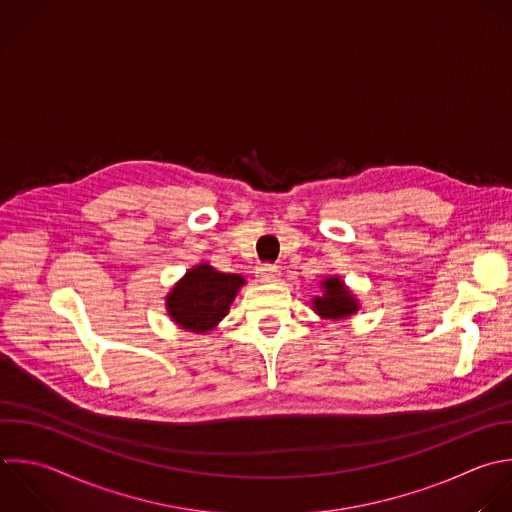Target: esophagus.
Wrapping results in <instances>:
<instances>
[{"instance_id":"obj_1","label":"esophagus","mask_w":512,"mask_h":512,"mask_svg":"<svg viewBox=\"0 0 512 512\" xmlns=\"http://www.w3.org/2000/svg\"><path fill=\"white\" fill-rule=\"evenodd\" d=\"M256 276L260 278V282H276L280 278V270L274 264H262L258 266Z\"/></svg>"}]
</instances>
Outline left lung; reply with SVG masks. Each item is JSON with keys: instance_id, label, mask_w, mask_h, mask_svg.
Returning a JSON list of instances; mask_svg holds the SVG:
<instances>
[{"instance_id": "left-lung-1", "label": "left lung", "mask_w": 512, "mask_h": 512, "mask_svg": "<svg viewBox=\"0 0 512 512\" xmlns=\"http://www.w3.org/2000/svg\"><path fill=\"white\" fill-rule=\"evenodd\" d=\"M320 286L322 296H314L312 300V308L320 318L344 320L360 308L354 294L344 286V282L338 276L326 278Z\"/></svg>"}]
</instances>
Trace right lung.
Returning a JSON list of instances; mask_svg holds the SVG:
<instances>
[{"label":"right lung","mask_w":512,"mask_h":512,"mask_svg":"<svg viewBox=\"0 0 512 512\" xmlns=\"http://www.w3.org/2000/svg\"><path fill=\"white\" fill-rule=\"evenodd\" d=\"M244 284L240 274H224L202 262L190 268L166 296L168 314L184 330L208 332L228 314Z\"/></svg>","instance_id":"right-lung-1"}]
</instances>
